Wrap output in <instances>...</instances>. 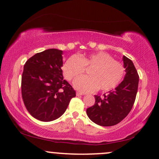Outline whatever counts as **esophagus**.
Here are the masks:
<instances>
[{"mask_svg": "<svg viewBox=\"0 0 159 159\" xmlns=\"http://www.w3.org/2000/svg\"><path fill=\"white\" fill-rule=\"evenodd\" d=\"M84 95V93H83L77 92V95H78V96H79V95Z\"/></svg>", "mask_w": 159, "mask_h": 159, "instance_id": "obj_1", "label": "esophagus"}]
</instances>
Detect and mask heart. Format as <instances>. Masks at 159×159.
Instances as JSON below:
<instances>
[{
  "label": "heart",
  "instance_id": "obj_1",
  "mask_svg": "<svg viewBox=\"0 0 159 159\" xmlns=\"http://www.w3.org/2000/svg\"><path fill=\"white\" fill-rule=\"evenodd\" d=\"M90 68L89 76L75 80L74 85L84 93L94 92L100 89L108 92L116 88L122 81L125 68L121 62L106 52L71 56L63 65V74L69 81L75 80L83 74L85 68Z\"/></svg>",
  "mask_w": 159,
  "mask_h": 159
}]
</instances>
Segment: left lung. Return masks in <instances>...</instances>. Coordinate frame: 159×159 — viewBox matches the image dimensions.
<instances>
[{
	"mask_svg": "<svg viewBox=\"0 0 159 159\" xmlns=\"http://www.w3.org/2000/svg\"><path fill=\"white\" fill-rule=\"evenodd\" d=\"M126 69L125 79L115 90L107 94L95 95V104L87 109L91 121L100 126L110 127L120 122L129 114L134 105L138 88L139 75L129 58L123 56Z\"/></svg>",
	"mask_w": 159,
	"mask_h": 159,
	"instance_id": "8db88e82",
	"label": "left lung"
}]
</instances>
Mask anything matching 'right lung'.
I'll list each match as a JSON object with an SVG mask.
<instances>
[{
    "label": "right lung",
    "instance_id": "1",
    "mask_svg": "<svg viewBox=\"0 0 159 159\" xmlns=\"http://www.w3.org/2000/svg\"><path fill=\"white\" fill-rule=\"evenodd\" d=\"M62 51L51 48L34 54L24 66L21 96L28 112L42 121L59 118L76 92L64 80Z\"/></svg>",
    "mask_w": 159,
    "mask_h": 159
}]
</instances>
